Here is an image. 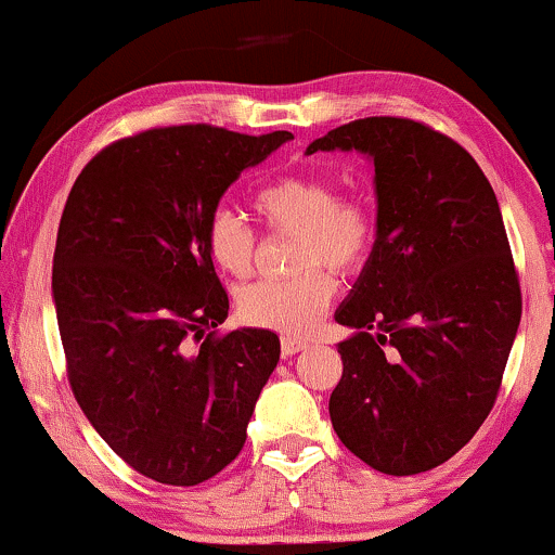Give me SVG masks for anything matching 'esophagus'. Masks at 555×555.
I'll return each instance as SVG.
<instances>
[{
	"label": "esophagus",
	"instance_id": "34e87169",
	"mask_svg": "<svg viewBox=\"0 0 555 555\" xmlns=\"http://www.w3.org/2000/svg\"><path fill=\"white\" fill-rule=\"evenodd\" d=\"M309 347V341L304 339H291V337H283V341H280V350H283L285 358H291V354H296L300 350H306Z\"/></svg>",
	"mask_w": 555,
	"mask_h": 555
}]
</instances>
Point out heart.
<instances>
[{"label": "heart", "mask_w": 555, "mask_h": 555, "mask_svg": "<svg viewBox=\"0 0 555 555\" xmlns=\"http://www.w3.org/2000/svg\"><path fill=\"white\" fill-rule=\"evenodd\" d=\"M255 208L267 229L300 236L296 267L304 272L246 285L236 296V311L244 324L257 330L306 337L337 296V280L321 264L341 275L360 272L375 249L378 216L365 197L339 195L337 184L317 172H293L264 184L255 195ZM203 244L210 262L225 275L246 278L255 270V231L229 208L208 216Z\"/></svg>", "instance_id": "obj_1"}]
</instances>
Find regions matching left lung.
Segmentation results:
<instances>
[{
	"mask_svg": "<svg viewBox=\"0 0 555 555\" xmlns=\"http://www.w3.org/2000/svg\"><path fill=\"white\" fill-rule=\"evenodd\" d=\"M373 159L378 238L334 319L341 378L334 433L362 463L414 476L453 457L494 406L522 293L487 175L420 120L375 115L306 149Z\"/></svg>",
	"mask_w": 555,
	"mask_h": 555,
	"instance_id": "8db88e82",
	"label": "left lung"
}]
</instances>
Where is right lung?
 <instances>
[{
	"mask_svg": "<svg viewBox=\"0 0 555 555\" xmlns=\"http://www.w3.org/2000/svg\"><path fill=\"white\" fill-rule=\"evenodd\" d=\"M288 139L149 128L94 154L66 197L53 304L68 386L102 440L152 481L195 487L229 466L280 360L275 332L218 334L229 296L203 225L229 184Z\"/></svg>",
	"mask_w": 555,
	"mask_h": 555,
	"instance_id": "add662e5",
	"label": "right lung"
}]
</instances>
